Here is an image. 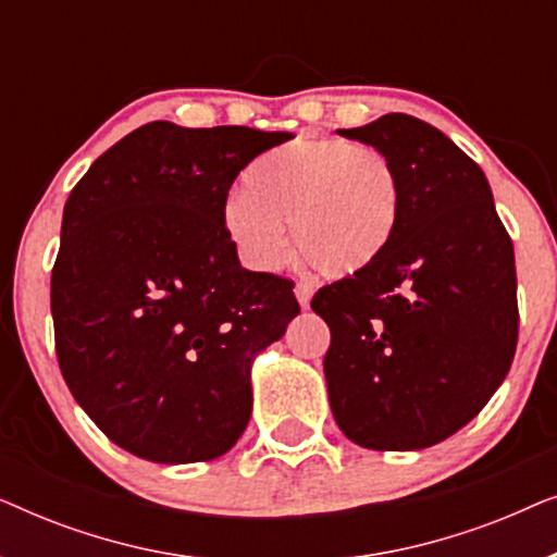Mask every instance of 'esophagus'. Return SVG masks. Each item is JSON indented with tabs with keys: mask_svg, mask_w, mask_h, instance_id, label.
<instances>
[{
	"mask_svg": "<svg viewBox=\"0 0 557 557\" xmlns=\"http://www.w3.org/2000/svg\"><path fill=\"white\" fill-rule=\"evenodd\" d=\"M294 294H296V301L301 304V309H309L311 296H314V286L307 284V281H299V284L294 286Z\"/></svg>",
	"mask_w": 557,
	"mask_h": 557,
	"instance_id": "34e87169",
	"label": "esophagus"
}]
</instances>
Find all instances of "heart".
<instances>
[{"label": "heart", "mask_w": 557, "mask_h": 557, "mask_svg": "<svg viewBox=\"0 0 557 557\" xmlns=\"http://www.w3.org/2000/svg\"><path fill=\"white\" fill-rule=\"evenodd\" d=\"M246 195L220 212L225 238L248 269L276 271L288 231L332 278L360 276L383 261L403 220V185L383 151L332 136H296L243 174Z\"/></svg>", "instance_id": "obj_1"}]
</instances>
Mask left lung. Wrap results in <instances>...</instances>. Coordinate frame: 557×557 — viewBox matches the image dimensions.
Here are the masks:
<instances>
[{"label":"left lung","instance_id":"8db88e82","mask_svg":"<svg viewBox=\"0 0 557 557\" xmlns=\"http://www.w3.org/2000/svg\"><path fill=\"white\" fill-rule=\"evenodd\" d=\"M339 134L391 159L403 220L383 261L311 299L332 332L330 406L355 444L418 451L463 429L507 377L515 248L482 166L436 126L385 113Z\"/></svg>","mask_w":557,"mask_h":557}]
</instances>
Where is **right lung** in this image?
<instances>
[{
    "mask_svg": "<svg viewBox=\"0 0 557 557\" xmlns=\"http://www.w3.org/2000/svg\"><path fill=\"white\" fill-rule=\"evenodd\" d=\"M288 139L151 121L67 197L50 281L60 372L139 459L210 461L246 431L250 364L299 301L288 278L243 269L220 212L243 166Z\"/></svg>",
    "mask_w": 557,
    "mask_h": 557,
    "instance_id": "obj_1",
    "label": "right lung"
}]
</instances>
